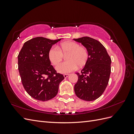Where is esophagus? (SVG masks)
<instances>
[{"instance_id":"esophagus-1","label":"esophagus","mask_w":134,"mask_h":134,"mask_svg":"<svg viewBox=\"0 0 134 134\" xmlns=\"http://www.w3.org/2000/svg\"><path fill=\"white\" fill-rule=\"evenodd\" d=\"M70 75V74H64V78H67V77H68Z\"/></svg>"}]
</instances>
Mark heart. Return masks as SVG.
<instances>
[{"instance_id":"heart-1","label":"heart","mask_w":134,"mask_h":134,"mask_svg":"<svg viewBox=\"0 0 134 134\" xmlns=\"http://www.w3.org/2000/svg\"><path fill=\"white\" fill-rule=\"evenodd\" d=\"M66 55L67 62L58 65L56 69L60 73L67 74L74 71L77 66H84L89 58L87 48L80 46L79 43L73 41H66L56 47H52L48 51V58L51 63L56 65L63 60V54Z\"/></svg>"}]
</instances>
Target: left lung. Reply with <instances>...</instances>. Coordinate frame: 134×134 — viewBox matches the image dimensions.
Here are the masks:
<instances>
[{"mask_svg": "<svg viewBox=\"0 0 134 134\" xmlns=\"http://www.w3.org/2000/svg\"><path fill=\"white\" fill-rule=\"evenodd\" d=\"M87 48L89 58L81 73L74 92L79 98L87 101L96 100L103 94L111 74V59L103 44L90 37L73 39Z\"/></svg>", "mask_w": 134, "mask_h": 134, "instance_id": "1", "label": "left lung"}]
</instances>
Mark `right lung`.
I'll list each match as a JSON object with an SVG mask.
<instances>
[{
  "instance_id": "right-lung-1",
  "label": "right lung",
  "mask_w": 134,
  "mask_h": 134,
  "mask_svg": "<svg viewBox=\"0 0 134 134\" xmlns=\"http://www.w3.org/2000/svg\"><path fill=\"white\" fill-rule=\"evenodd\" d=\"M61 40L32 38L24 43L18 54V70L23 87L35 99L46 101L53 98L64 79L51 65L48 55L52 45Z\"/></svg>"
}]
</instances>
